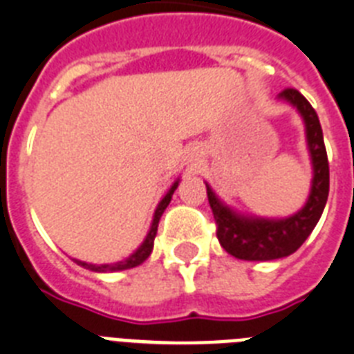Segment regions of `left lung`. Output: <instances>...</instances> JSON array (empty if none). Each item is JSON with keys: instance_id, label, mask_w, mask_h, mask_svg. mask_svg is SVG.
I'll use <instances>...</instances> for the list:
<instances>
[{"instance_id": "8db88e82", "label": "left lung", "mask_w": 354, "mask_h": 354, "mask_svg": "<svg viewBox=\"0 0 354 354\" xmlns=\"http://www.w3.org/2000/svg\"><path fill=\"white\" fill-rule=\"evenodd\" d=\"M278 100L297 109L304 120L306 142L313 165L311 191L304 207L291 216L263 218L243 214L229 207L205 182L207 198L218 225V242L238 260L269 261L292 254L317 227L329 196V162L317 111L297 88L281 91Z\"/></svg>"}]
</instances>
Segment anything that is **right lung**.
I'll return each instance as SVG.
<instances>
[{"label":"right lung","instance_id":"1","mask_svg":"<svg viewBox=\"0 0 354 354\" xmlns=\"http://www.w3.org/2000/svg\"><path fill=\"white\" fill-rule=\"evenodd\" d=\"M178 185H180V178H178L176 182L172 183L171 189L165 192V196L160 200V203H158V207H156V211H154V216H152L151 229H149L147 236H145V240L142 242V245L138 247L136 251L132 252L131 257H127L125 260H122V261H116V263H102V266H96V263H87V261L76 260V258H74V261H76L77 266L85 267V269H91V271H94V272H116V271H125V269H132V267L142 266L143 261L151 257L152 247H154V238H156V232H158V223H160V218H162L163 211H165L169 203H171V198H172V194H174V191H176Z\"/></svg>","mask_w":354,"mask_h":354}]
</instances>
